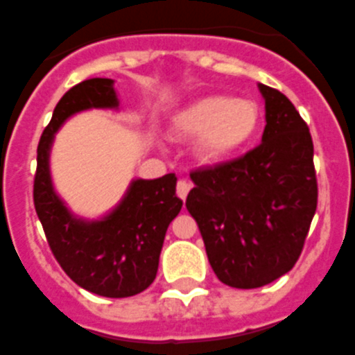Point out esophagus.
<instances>
[{
    "label": "esophagus",
    "instance_id": "obj_1",
    "mask_svg": "<svg viewBox=\"0 0 355 355\" xmlns=\"http://www.w3.org/2000/svg\"><path fill=\"white\" fill-rule=\"evenodd\" d=\"M189 188H191V184H189L188 180H178L177 182V196L180 197L182 201L186 199V197H188Z\"/></svg>",
    "mask_w": 355,
    "mask_h": 355
}]
</instances>
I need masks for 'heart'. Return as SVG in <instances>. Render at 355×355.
Listing matches in <instances>:
<instances>
[{"instance_id":"b5f03b06","label":"heart","mask_w":355,"mask_h":355,"mask_svg":"<svg viewBox=\"0 0 355 355\" xmlns=\"http://www.w3.org/2000/svg\"><path fill=\"white\" fill-rule=\"evenodd\" d=\"M261 124V105L255 100L208 94L182 107L173 121V128L182 137H197L199 156L216 164L248 147Z\"/></svg>"}]
</instances>
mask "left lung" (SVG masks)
I'll return each instance as SVG.
<instances>
[{"label": "left lung", "mask_w": 355, "mask_h": 355, "mask_svg": "<svg viewBox=\"0 0 355 355\" xmlns=\"http://www.w3.org/2000/svg\"><path fill=\"white\" fill-rule=\"evenodd\" d=\"M262 143L242 158L191 171L186 208L221 283L259 288L291 272L316 212L309 128L291 100L259 83Z\"/></svg>", "instance_id": "1"}]
</instances>
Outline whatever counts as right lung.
Listing matches in <instances>:
<instances>
[{
  "mask_svg": "<svg viewBox=\"0 0 355 355\" xmlns=\"http://www.w3.org/2000/svg\"><path fill=\"white\" fill-rule=\"evenodd\" d=\"M93 107L117 110L113 80L81 81L58 102L37 148L35 210L51 253L76 285L105 297L135 296L156 277L167 227L182 201L175 193L177 177L169 173L154 180H132L121 202L100 220L70 212L51 184V143L67 119Z\"/></svg>",
  "mask_w": 355,
  "mask_h": 355,
  "instance_id": "right-lung-1",
  "label": "right lung"
}]
</instances>
